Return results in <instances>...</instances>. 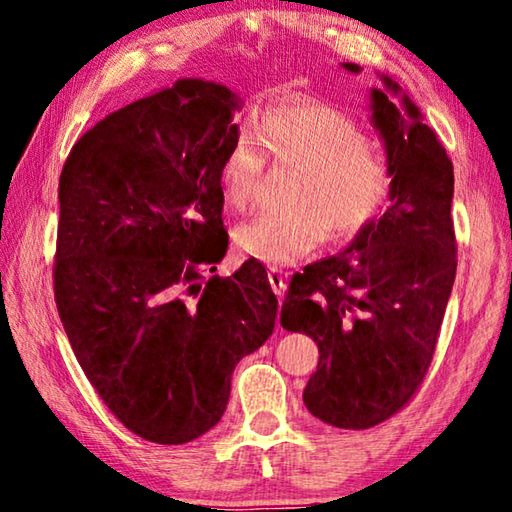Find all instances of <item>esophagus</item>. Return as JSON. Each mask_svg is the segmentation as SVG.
Here are the masks:
<instances>
[{
	"label": "esophagus",
	"mask_w": 512,
	"mask_h": 512,
	"mask_svg": "<svg viewBox=\"0 0 512 512\" xmlns=\"http://www.w3.org/2000/svg\"><path fill=\"white\" fill-rule=\"evenodd\" d=\"M268 282H271L277 298H282L284 293H287V273H282L280 268H271V271H268Z\"/></svg>",
	"instance_id": "obj_1"
}]
</instances>
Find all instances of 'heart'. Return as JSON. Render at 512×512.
I'll return each instance as SVG.
<instances>
[{
	"label": "heart",
	"mask_w": 512,
	"mask_h": 512,
	"mask_svg": "<svg viewBox=\"0 0 512 512\" xmlns=\"http://www.w3.org/2000/svg\"><path fill=\"white\" fill-rule=\"evenodd\" d=\"M264 150L277 164H293L284 212L241 223L237 246L268 266H291L314 250L323 230L348 239L375 219L391 194L393 173L368 133L343 110L318 101L268 108L257 133L241 131L225 153L219 180L225 203L246 210L264 169Z\"/></svg>",
	"instance_id": "obj_1"
}]
</instances>
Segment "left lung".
I'll return each instance as SVG.
<instances>
[{
	"label": "left lung",
	"instance_id": "left-lung-1",
	"mask_svg": "<svg viewBox=\"0 0 512 512\" xmlns=\"http://www.w3.org/2000/svg\"><path fill=\"white\" fill-rule=\"evenodd\" d=\"M381 83L370 121L393 173L391 205L343 253L293 275L280 314L284 329L316 341L302 400L339 429L375 427L418 391L456 277L452 160L400 85L386 74Z\"/></svg>",
	"mask_w": 512,
	"mask_h": 512
}]
</instances>
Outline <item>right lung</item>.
Masks as SVG:
<instances>
[{
  "mask_svg": "<svg viewBox=\"0 0 512 512\" xmlns=\"http://www.w3.org/2000/svg\"><path fill=\"white\" fill-rule=\"evenodd\" d=\"M241 99L180 79L90 128L60 173L56 307L85 377L115 418L158 445L210 431L232 370L273 334L264 264L216 271L221 162Z\"/></svg>",
  "mask_w": 512,
  "mask_h": 512,
  "instance_id": "obj_1",
  "label": "right lung"
}]
</instances>
